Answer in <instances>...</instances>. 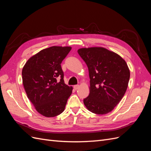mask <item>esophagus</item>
Masks as SVG:
<instances>
[{
	"label": "esophagus",
	"instance_id": "esophagus-1",
	"mask_svg": "<svg viewBox=\"0 0 151 151\" xmlns=\"http://www.w3.org/2000/svg\"><path fill=\"white\" fill-rule=\"evenodd\" d=\"M79 85H75L74 86V88L75 90H77V89H79Z\"/></svg>",
	"mask_w": 151,
	"mask_h": 151
}]
</instances>
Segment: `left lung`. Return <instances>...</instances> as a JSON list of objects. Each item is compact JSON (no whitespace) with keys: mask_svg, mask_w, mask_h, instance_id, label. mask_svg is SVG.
<instances>
[{"mask_svg":"<svg viewBox=\"0 0 151 151\" xmlns=\"http://www.w3.org/2000/svg\"><path fill=\"white\" fill-rule=\"evenodd\" d=\"M88 67L89 95L84 99L89 111L98 115L111 111L124 96L130 79V70L119 55L103 47L77 50Z\"/></svg>","mask_w":151,"mask_h":151,"instance_id":"8db88e82","label":"left lung"}]
</instances>
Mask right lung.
<instances>
[{
  "label": "right lung",
  "mask_w": 151,
  "mask_h": 151,
  "mask_svg": "<svg viewBox=\"0 0 151 151\" xmlns=\"http://www.w3.org/2000/svg\"><path fill=\"white\" fill-rule=\"evenodd\" d=\"M70 47L53 46L41 50L28 59L22 68L26 93L36 110L45 117H54L65 109L72 87L63 81L61 63ZM58 77L61 80L58 82Z\"/></svg>",
  "instance_id": "obj_1"
}]
</instances>
